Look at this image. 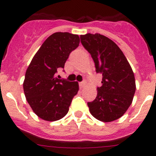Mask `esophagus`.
Wrapping results in <instances>:
<instances>
[{
    "label": "esophagus",
    "instance_id": "34e87169",
    "mask_svg": "<svg viewBox=\"0 0 156 156\" xmlns=\"http://www.w3.org/2000/svg\"><path fill=\"white\" fill-rule=\"evenodd\" d=\"M86 85V83L85 82H80L79 83V86H80V88H83V87H84V86Z\"/></svg>",
    "mask_w": 156,
    "mask_h": 156
}]
</instances>
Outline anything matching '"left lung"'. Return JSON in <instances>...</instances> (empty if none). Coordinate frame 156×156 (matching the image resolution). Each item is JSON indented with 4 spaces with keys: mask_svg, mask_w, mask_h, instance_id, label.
I'll list each match as a JSON object with an SVG mask.
<instances>
[{
    "mask_svg": "<svg viewBox=\"0 0 156 156\" xmlns=\"http://www.w3.org/2000/svg\"><path fill=\"white\" fill-rule=\"evenodd\" d=\"M80 38L94 62L96 72L102 74L97 97L87 103L90 114L105 122L119 119L131 105L136 90L131 66L120 48L105 36L87 34Z\"/></svg>",
    "mask_w": 156,
    "mask_h": 156,
    "instance_id": "left-lung-1",
    "label": "left lung"
}]
</instances>
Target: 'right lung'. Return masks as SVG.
<instances>
[{
    "instance_id": "right-lung-1",
    "label": "right lung",
    "mask_w": 156,
    "mask_h": 156,
    "mask_svg": "<svg viewBox=\"0 0 156 156\" xmlns=\"http://www.w3.org/2000/svg\"><path fill=\"white\" fill-rule=\"evenodd\" d=\"M79 44L76 34L55 33L43 43L29 65L23 82L25 96L34 113L44 120L63 118L79 90L77 82L60 80L55 75Z\"/></svg>"
}]
</instances>
